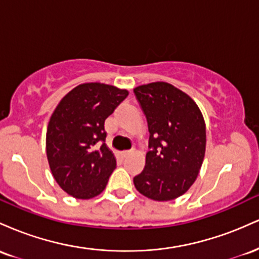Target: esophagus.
<instances>
[{"label": "esophagus", "instance_id": "obj_1", "mask_svg": "<svg viewBox=\"0 0 259 259\" xmlns=\"http://www.w3.org/2000/svg\"><path fill=\"white\" fill-rule=\"evenodd\" d=\"M133 153H134V150L124 151V152H123V156H124V157H127V156H130V154H133Z\"/></svg>", "mask_w": 259, "mask_h": 259}]
</instances>
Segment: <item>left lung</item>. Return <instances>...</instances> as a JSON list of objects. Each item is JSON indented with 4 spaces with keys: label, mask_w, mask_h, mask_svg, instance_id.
<instances>
[{
    "label": "left lung",
    "mask_w": 259,
    "mask_h": 259,
    "mask_svg": "<svg viewBox=\"0 0 259 259\" xmlns=\"http://www.w3.org/2000/svg\"><path fill=\"white\" fill-rule=\"evenodd\" d=\"M148 132L144 170L134 178L136 190L154 201H170L195 183L206 151V125L191 97L168 82L134 89Z\"/></svg>",
    "instance_id": "1"
}]
</instances>
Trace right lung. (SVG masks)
<instances>
[{
  "mask_svg": "<svg viewBox=\"0 0 259 259\" xmlns=\"http://www.w3.org/2000/svg\"><path fill=\"white\" fill-rule=\"evenodd\" d=\"M126 90L88 82L76 86L56 107L46 134L53 178L81 200L100 195L117 165L106 145L105 120L126 99Z\"/></svg>",
  "mask_w": 259,
  "mask_h": 259,
  "instance_id": "right-lung-1",
  "label": "right lung"
}]
</instances>
